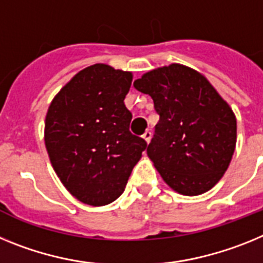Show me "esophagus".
<instances>
[{"instance_id": "34e87169", "label": "esophagus", "mask_w": 263, "mask_h": 263, "mask_svg": "<svg viewBox=\"0 0 263 263\" xmlns=\"http://www.w3.org/2000/svg\"><path fill=\"white\" fill-rule=\"evenodd\" d=\"M151 138H152V134H151L149 131H147L144 135H143V139H144V140L147 141V144L151 141Z\"/></svg>"}]
</instances>
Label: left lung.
I'll return each instance as SVG.
<instances>
[{"mask_svg": "<svg viewBox=\"0 0 263 263\" xmlns=\"http://www.w3.org/2000/svg\"><path fill=\"white\" fill-rule=\"evenodd\" d=\"M160 115L147 155L164 181L184 196L202 195L220 181L237 141L236 115L206 78L172 63L134 82Z\"/></svg>", "mask_w": 263, "mask_h": 263, "instance_id": "1", "label": "left lung"}]
</instances>
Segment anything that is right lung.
Returning a JSON list of instances; mask_svg holds the SVG:
<instances>
[{
    "label": "right lung",
    "mask_w": 263,
    "mask_h": 263,
    "mask_svg": "<svg viewBox=\"0 0 263 263\" xmlns=\"http://www.w3.org/2000/svg\"><path fill=\"white\" fill-rule=\"evenodd\" d=\"M132 72L104 63L88 66L57 93L45 120V145L51 165L77 200L111 204L124 192L147 148L129 132L124 104Z\"/></svg>",
    "instance_id": "1"
}]
</instances>
